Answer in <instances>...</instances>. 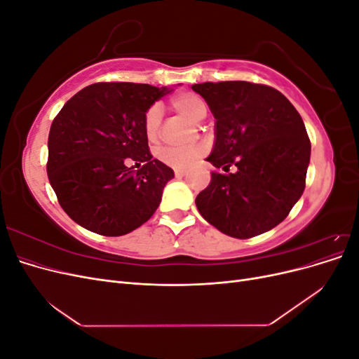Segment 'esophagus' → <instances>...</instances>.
Listing matches in <instances>:
<instances>
[{
  "mask_svg": "<svg viewBox=\"0 0 359 359\" xmlns=\"http://www.w3.org/2000/svg\"><path fill=\"white\" fill-rule=\"evenodd\" d=\"M187 173V170H184V169H175V177L177 178H181V177H184Z\"/></svg>",
  "mask_w": 359,
  "mask_h": 359,
  "instance_id": "34e87169",
  "label": "esophagus"
}]
</instances>
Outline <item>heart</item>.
<instances>
[{
    "mask_svg": "<svg viewBox=\"0 0 359 359\" xmlns=\"http://www.w3.org/2000/svg\"><path fill=\"white\" fill-rule=\"evenodd\" d=\"M170 106L181 115L190 118L191 121H201L206 115V104L201 95L184 91L170 97ZM161 126V111L158 106H151L144 115V130L145 136L151 142L158 137ZM202 154V148H161L158 157L163 163L172 168H189L191 163L196 161Z\"/></svg>",
    "mask_w": 359,
    "mask_h": 359,
    "instance_id": "b5f03b06",
    "label": "heart"
}]
</instances>
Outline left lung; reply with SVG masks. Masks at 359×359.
<instances>
[{"label": "left lung", "mask_w": 359, "mask_h": 359, "mask_svg": "<svg viewBox=\"0 0 359 359\" xmlns=\"http://www.w3.org/2000/svg\"><path fill=\"white\" fill-rule=\"evenodd\" d=\"M215 118V142L206 158L235 173H211L196 198L203 219L245 240L283 222L306 189L310 139L293 104L268 85L245 81L191 85Z\"/></svg>", "instance_id": "obj_1"}]
</instances>
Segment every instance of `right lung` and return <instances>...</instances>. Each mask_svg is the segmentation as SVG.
Instances as JSON below:
<instances>
[{
    "label": "right lung",
    "mask_w": 359,
    "mask_h": 359,
    "mask_svg": "<svg viewBox=\"0 0 359 359\" xmlns=\"http://www.w3.org/2000/svg\"><path fill=\"white\" fill-rule=\"evenodd\" d=\"M172 90L132 82L85 86L62 106L48 139V177L73 222L104 236L137 229L158 208L173 170L149 153L144 115ZM126 158L142 164L135 171Z\"/></svg>",
    "instance_id": "obj_1"
}]
</instances>
